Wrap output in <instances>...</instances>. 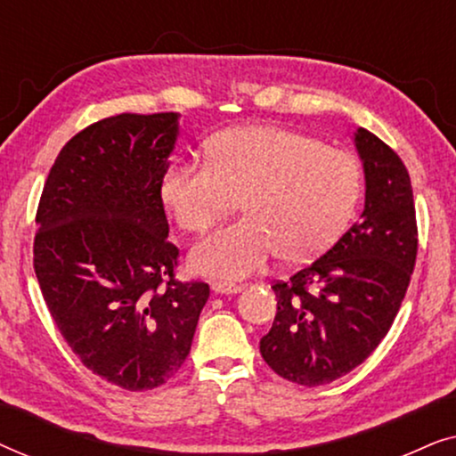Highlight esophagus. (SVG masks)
Wrapping results in <instances>:
<instances>
[{"label": "esophagus", "mask_w": 456, "mask_h": 456, "mask_svg": "<svg viewBox=\"0 0 456 456\" xmlns=\"http://www.w3.org/2000/svg\"><path fill=\"white\" fill-rule=\"evenodd\" d=\"M211 290H214L216 295H236V292L242 290V286L232 282H214L211 284Z\"/></svg>", "instance_id": "obj_1"}]
</instances>
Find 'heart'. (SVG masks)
<instances>
[{"label":"heart","instance_id":"obj_1","mask_svg":"<svg viewBox=\"0 0 456 456\" xmlns=\"http://www.w3.org/2000/svg\"><path fill=\"white\" fill-rule=\"evenodd\" d=\"M211 164L176 161L161 178V201L178 226L201 234L242 199L247 217L192 248L191 265L240 280L273 255L303 264L326 251L351 222L361 167L351 153L282 126H240L211 141Z\"/></svg>","mask_w":456,"mask_h":456}]
</instances>
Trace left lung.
<instances>
[{
    "mask_svg": "<svg viewBox=\"0 0 456 456\" xmlns=\"http://www.w3.org/2000/svg\"><path fill=\"white\" fill-rule=\"evenodd\" d=\"M365 208L332 248L276 282L278 311L261 357L292 384L323 386L363 363L388 334L417 257L413 189L401 158L354 130Z\"/></svg>",
    "mask_w": 456,
    "mask_h": 456,
    "instance_id": "1",
    "label": "left lung"
}]
</instances>
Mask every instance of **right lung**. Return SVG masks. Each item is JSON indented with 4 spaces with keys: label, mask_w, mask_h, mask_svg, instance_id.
I'll list each match as a JSON object with an SVG mask.
<instances>
[{
    "label": "right lung",
    "mask_w": 456,
    "mask_h": 456,
    "mask_svg": "<svg viewBox=\"0 0 456 456\" xmlns=\"http://www.w3.org/2000/svg\"><path fill=\"white\" fill-rule=\"evenodd\" d=\"M180 114H120L72 136L37 209L35 273L55 326L99 378L141 392L184 363L209 286L178 282L161 178Z\"/></svg>",
    "instance_id": "add662e5"
}]
</instances>
